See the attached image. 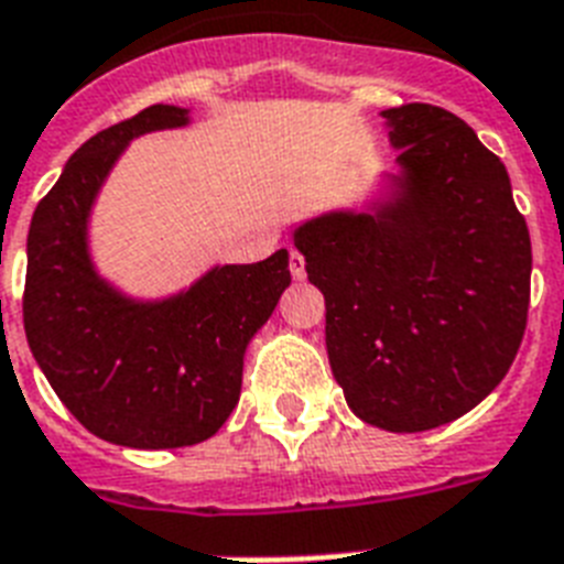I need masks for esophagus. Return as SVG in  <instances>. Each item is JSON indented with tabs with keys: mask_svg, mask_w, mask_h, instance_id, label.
Instances as JSON below:
<instances>
[{
	"mask_svg": "<svg viewBox=\"0 0 564 564\" xmlns=\"http://www.w3.org/2000/svg\"><path fill=\"white\" fill-rule=\"evenodd\" d=\"M288 268H291V276L303 279L305 276V256L300 250L291 247V253H288Z\"/></svg>",
	"mask_w": 564,
	"mask_h": 564,
	"instance_id": "esophagus-1",
	"label": "esophagus"
}]
</instances>
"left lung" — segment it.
<instances>
[{
  "instance_id": "8db88e82",
  "label": "left lung",
  "mask_w": 564,
  "mask_h": 564,
  "mask_svg": "<svg viewBox=\"0 0 564 564\" xmlns=\"http://www.w3.org/2000/svg\"><path fill=\"white\" fill-rule=\"evenodd\" d=\"M402 177L376 212L294 232L326 296V349L346 404L395 434L480 404L510 372L530 308L533 250L503 162L454 112H381Z\"/></svg>"
}]
</instances>
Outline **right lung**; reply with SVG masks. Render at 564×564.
I'll return each mask as SVG.
<instances>
[{
	"instance_id": "add662e5",
	"label": "right lung",
	"mask_w": 564,
	"mask_h": 564,
	"mask_svg": "<svg viewBox=\"0 0 564 564\" xmlns=\"http://www.w3.org/2000/svg\"><path fill=\"white\" fill-rule=\"evenodd\" d=\"M188 112L154 104L72 154L34 209L22 323L43 376L89 434L128 448L209 440L241 395L250 337L291 285L288 250L209 270L186 294L133 303L93 270L87 218L133 137L180 128Z\"/></svg>"
}]
</instances>
